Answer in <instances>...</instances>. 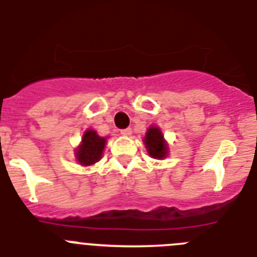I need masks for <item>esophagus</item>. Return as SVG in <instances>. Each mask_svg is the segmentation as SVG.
Here are the masks:
<instances>
[{"mask_svg":"<svg viewBox=\"0 0 257 257\" xmlns=\"http://www.w3.org/2000/svg\"><path fill=\"white\" fill-rule=\"evenodd\" d=\"M121 134L123 136H130L131 134H133V130H131L130 127H127V128H123V130H121Z\"/></svg>","mask_w":257,"mask_h":257,"instance_id":"obj_1","label":"esophagus"}]
</instances>
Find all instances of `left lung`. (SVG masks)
I'll return each mask as SVG.
<instances>
[{
	"label": "left lung",
	"mask_w": 257,
	"mask_h": 257,
	"mask_svg": "<svg viewBox=\"0 0 257 257\" xmlns=\"http://www.w3.org/2000/svg\"><path fill=\"white\" fill-rule=\"evenodd\" d=\"M144 144L149 156L156 158V160H162L169 153L167 143L163 139V135L160 128L156 126H151L148 128V131L145 134Z\"/></svg>",
	"instance_id": "1"
}]
</instances>
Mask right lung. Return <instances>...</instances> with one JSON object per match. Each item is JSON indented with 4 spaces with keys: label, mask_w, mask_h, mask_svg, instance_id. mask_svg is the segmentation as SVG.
Wrapping results in <instances>:
<instances>
[{
    "label": "right lung",
    "mask_w": 257,
    "mask_h": 257,
    "mask_svg": "<svg viewBox=\"0 0 257 257\" xmlns=\"http://www.w3.org/2000/svg\"><path fill=\"white\" fill-rule=\"evenodd\" d=\"M106 139L97 135L94 130L85 131L81 145L76 149V158L82 166H91L101 158Z\"/></svg>",
    "instance_id": "right-lung-1"
}]
</instances>
